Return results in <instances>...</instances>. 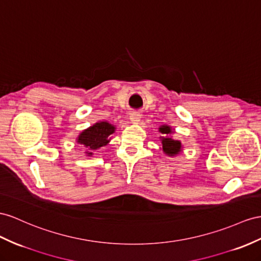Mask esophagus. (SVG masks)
<instances>
[{"label":"esophagus","mask_w":261,"mask_h":261,"mask_svg":"<svg viewBox=\"0 0 261 261\" xmlns=\"http://www.w3.org/2000/svg\"><path fill=\"white\" fill-rule=\"evenodd\" d=\"M140 119H141V113L138 112V111H132L130 113V120L132 123H138L140 121Z\"/></svg>","instance_id":"obj_1"}]
</instances>
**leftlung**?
Instances as JSON below:
<instances>
[{"mask_svg":"<svg viewBox=\"0 0 261 261\" xmlns=\"http://www.w3.org/2000/svg\"><path fill=\"white\" fill-rule=\"evenodd\" d=\"M159 131L163 135V137H160V138H161L162 150L165 154H168L169 156H174L178 154V153L182 151V143L181 141H178V140H174L171 137H169L173 132L171 126L166 124L161 125L159 128Z\"/></svg>","mask_w":261,"mask_h":261,"instance_id":"1","label":"left lung"}]
</instances>
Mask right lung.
<instances>
[{"label": "right lung", "mask_w": 261, "mask_h": 261, "mask_svg": "<svg viewBox=\"0 0 261 261\" xmlns=\"http://www.w3.org/2000/svg\"><path fill=\"white\" fill-rule=\"evenodd\" d=\"M115 130L116 126L113 124H110L107 121H100L80 133L77 138V142L87 148L88 151L86 152V154L91 156L93 154V151L109 143V137L115 132Z\"/></svg>", "instance_id": "add662e5"}]
</instances>
